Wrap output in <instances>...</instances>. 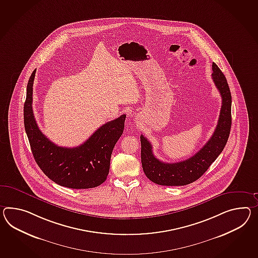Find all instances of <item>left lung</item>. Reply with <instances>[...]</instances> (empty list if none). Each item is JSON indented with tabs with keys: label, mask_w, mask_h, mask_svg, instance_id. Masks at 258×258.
<instances>
[{
	"label": "left lung",
	"mask_w": 258,
	"mask_h": 258,
	"mask_svg": "<svg viewBox=\"0 0 258 258\" xmlns=\"http://www.w3.org/2000/svg\"><path fill=\"white\" fill-rule=\"evenodd\" d=\"M212 77L222 97L220 115L213 136L193 157L176 163H165L154 156L151 143L141 135L142 166L145 175L152 182L170 186L195 182L224 150L231 128V93L226 76L214 62Z\"/></svg>",
	"instance_id": "left-lung-1"
}]
</instances>
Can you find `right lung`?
Wrapping results in <instances>:
<instances>
[{
  "instance_id": "1",
  "label": "right lung",
  "mask_w": 258,
  "mask_h": 258,
  "mask_svg": "<svg viewBox=\"0 0 258 258\" xmlns=\"http://www.w3.org/2000/svg\"><path fill=\"white\" fill-rule=\"evenodd\" d=\"M34 70L27 85L24 126L33 157L53 182L73 189L93 188L106 180L113 147L121 137L126 114L107 122L77 147L57 146L39 130L32 111Z\"/></svg>"
}]
</instances>
